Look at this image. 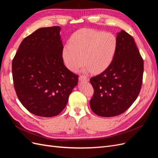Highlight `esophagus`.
Returning <instances> with one entry per match:
<instances>
[{"label": "esophagus", "instance_id": "obj_1", "mask_svg": "<svg viewBox=\"0 0 158 158\" xmlns=\"http://www.w3.org/2000/svg\"><path fill=\"white\" fill-rule=\"evenodd\" d=\"M79 80L80 81H85V82H88L89 80V78L86 76H80L79 77Z\"/></svg>", "mask_w": 158, "mask_h": 158}]
</instances>
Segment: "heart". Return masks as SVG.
<instances>
[{
	"mask_svg": "<svg viewBox=\"0 0 158 158\" xmlns=\"http://www.w3.org/2000/svg\"><path fill=\"white\" fill-rule=\"evenodd\" d=\"M117 49V40L111 33L82 29L70 37L69 44L63 48V57L66 66L72 71L81 67L84 60L87 70L100 73L111 64Z\"/></svg>",
	"mask_w": 158,
	"mask_h": 158,
	"instance_id": "1",
	"label": "heart"
}]
</instances>
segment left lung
I'll use <instances>...</instances> for the list:
<instances>
[{
  "label": "left lung",
  "mask_w": 158,
  "mask_h": 158,
  "mask_svg": "<svg viewBox=\"0 0 158 158\" xmlns=\"http://www.w3.org/2000/svg\"><path fill=\"white\" fill-rule=\"evenodd\" d=\"M117 49L111 64L90 78L94 89L90 107L101 117H114L127 111L142 87L144 60L135 40L122 30L117 33Z\"/></svg>",
  "instance_id": "1"
}]
</instances>
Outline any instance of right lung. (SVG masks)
Here are the masks:
<instances>
[{"instance_id":"add662e5","label":"right lung","mask_w":158,"mask_h":158,"mask_svg":"<svg viewBox=\"0 0 158 158\" xmlns=\"http://www.w3.org/2000/svg\"><path fill=\"white\" fill-rule=\"evenodd\" d=\"M60 27H42L20 44L12 64L17 96L28 111L52 117L64 109L78 76L63 63Z\"/></svg>"}]
</instances>
